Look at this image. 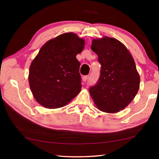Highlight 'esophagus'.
I'll use <instances>...</instances> for the list:
<instances>
[{"instance_id": "34e87169", "label": "esophagus", "mask_w": 159, "mask_h": 159, "mask_svg": "<svg viewBox=\"0 0 159 159\" xmlns=\"http://www.w3.org/2000/svg\"><path fill=\"white\" fill-rule=\"evenodd\" d=\"M82 79H83V81H84V82L87 81V80L88 79V76H83Z\"/></svg>"}]
</instances>
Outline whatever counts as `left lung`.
<instances>
[{"label":"left lung","instance_id":"obj_1","mask_svg":"<svg viewBox=\"0 0 159 159\" xmlns=\"http://www.w3.org/2000/svg\"><path fill=\"white\" fill-rule=\"evenodd\" d=\"M91 49L101 64L99 78L89 92L98 109L116 113L133 101L139 88V74L133 57L117 39L103 37L93 40Z\"/></svg>","mask_w":159,"mask_h":159}]
</instances>
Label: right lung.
<instances>
[{"label":"right lung","mask_w":159,"mask_h":159,"mask_svg":"<svg viewBox=\"0 0 159 159\" xmlns=\"http://www.w3.org/2000/svg\"><path fill=\"white\" fill-rule=\"evenodd\" d=\"M85 41L73 33L61 34L43 45L29 68L32 94L45 108L64 107L81 90L80 63L76 56Z\"/></svg>","instance_id":"obj_1"}]
</instances>
